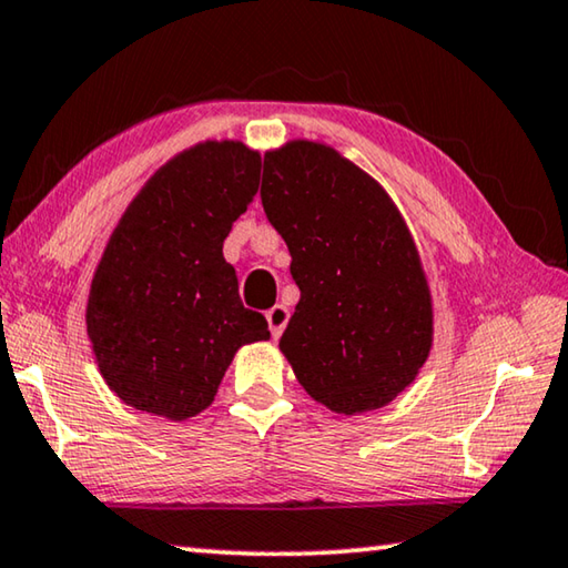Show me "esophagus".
<instances>
[{"instance_id":"esophagus-1","label":"esophagus","mask_w":568,"mask_h":568,"mask_svg":"<svg viewBox=\"0 0 568 568\" xmlns=\"http://www.w3.org/2000/svg\"><path fill=\"white\" fill-rule=\"evenodd\" d=\"M266 322H268V329H272V337H282L286 322H290V310L282 304L272 306V310L266 312Z\"/></svg>"}]
</instances>
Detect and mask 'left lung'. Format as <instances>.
I'll return each mask as SVG.
<instances>
[{"mask_svg": "<svg viewBox=\"0 0 568 568\" xmlns=\"http://www.w3.org/2000/svg\"><path fill=\"white\" fill-rule=\"evenodd\" d=\"M262 203L302 292L278 339L300 385L339 415L389 405L433 349V296L403 213L349 158L302 138L264 153Z\"/></svg>", "mask_w": 568, "mask_h": 568, "instance_id": "8db88e82", "label": "left lung"}]
</instances>
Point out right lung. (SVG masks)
Segmentation results:
<instances>
[{
  "instance_id": "right-lung-1",
  "label": "right lung",
  "mask_w": 568,
  "mask_h": 568,
  "mask_svg": "<svg viewBox=\"0 0 568 568\" xmlns=\"http://www.w3.org/2000/svg\"><path fill=\"white\" fill-rule=\"evenodd\" d=\"M258 175L254 148L196 143L145 181L110 234L85 324L102 379L135 410L189 420L213 403L236 352L272 337L223 258Z\"/></svg>"
}]
</instances>
